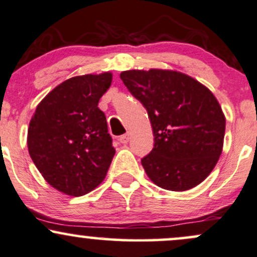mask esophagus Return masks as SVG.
I'll use <instances>...</instances> for the list:
<instances>
[{"label": "esophagus", "instance_id": "34e87169", "mask_svg": "<svg viewBox=\"0 0 257 257\" xmlns=\"http://www.w3.org/2000/svg\"><path fill=\"white\" fill-rule=\"evenodd\" d=\"M128 141H130V132H127V134L123 135V136H121V137H120V142H121L122 144L128 143Z\"/></svg>", "mask_w": 257, "mask_h": 257}]
</instances>
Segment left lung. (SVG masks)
<instances>
[{
    "label": "left lung",
    "instance_id": "8db88e82",
    "mask_svg": "<svg viewBox=\"0 0 257 257\" xmlns=\"http://www.w3.org/2000/svg\"><path fill=\"white\" fill-rule=\"evenodd\" d=\"M120 78L148 111L154 148L142 166L154 184L186 191L203 182L222 153L226 119L213 92L182 72L131 69Z\"/></svg>",
    "mask_w": 257,
    "mask_h": 257
}]
</instances>
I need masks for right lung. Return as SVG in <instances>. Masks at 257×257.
<instances>
[{"label": "right lung", "instance_id": "obj_1", "mask_svg": "<svg viewBox=\"0 0 257 257\" xmlns=\"http://www.w3.org/2000/svg\"><path fill=\"white\" fill-rule=\"evenodd\" d=\"M113 74L69 78L39 102L30 121L27 148L54 189L83 196L103 182L115 149L98 105Z\"/></svg>", "mask_w": 257, "mask_h": 257}]
</instances>
